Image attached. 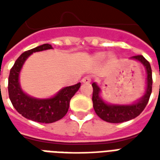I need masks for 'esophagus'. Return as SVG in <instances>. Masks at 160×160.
<instances>
[{
	"mask_svg": "<svg viewBox=\"0 0 160 160\" xmlns=\"http://www.w3.org/2000/svg\"><path fill=\"white\" fill-rule=\"evenodd\" d=\"M91 80H92V79H91V77H90V76H85V77H84V78H83V79L81 80V81H82L83 83L88 84V83H90Z\"/></svg>",
	"mask_w": 160,
	"mask_h": 160,
	"instance_id": "1",
	"label": "esophagus"
}]
</instances>
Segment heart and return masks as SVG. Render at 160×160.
<instances>
[{
  "mask_svg": "<svg viewBox=\"0 0 160 160\" xmlns=\"http://www.w3.org/2000/svg\"><path fill=\"white\" fill-rule=\"evenodd\" d=\"M104 56H105V55H104V53H100V54H98V58H100V59H103Z\"/></svg>",
  "mask_w": 160,
  "mask_h": 160,
  "instance_id": "b5f03b06",
  "label": "heart"
}]
</instances>
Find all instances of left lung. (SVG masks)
I'll use <instances>...</instances> for the list:
<instances>
[{
  "mask_svg": "<svg viewBox=\"0 0 160 160\" xmlns=\"http://www.w3.org/2000/svg\"><path fill=\"white\" fill-rule=\"evenodd\" d=\"M131 58L138 60L141 62L147 69L148 73V87L146 93L140 100L135 104L130 105H111L105 104L99 97L100 89L95 83H92V103H93L94 111L96 114L102 120L111 122V123H120L123 122H127L131 119H134L143 111L147 106L150 96L152 93V68L150 63L144 56L141 55L132 56Z\"/></svg>",
  "mask_w": 160,
  "mask_h": 160,
  "instance_id": "1",
  "label": "left lung"
}]
</instances>
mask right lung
Wrapping results in <instances>:
<instances>
[{"instance_id":"1","label":"right lung","mask_w":160,"mask_h":160,"mask_svg":"<svg viewBox=\"0 0 160 160\" xmlns=\"http://www.w3.org/2000/svg\"><path fill=\"white\" fill-rule=\"evenodd\" d=\"M52 49L44 43L21 54L12 67L8 77V95L12 106L24 118L42 123H51L67 114L71 98L80 87V83L64 87L55 97L48 99H37L22 92L19 83V71L27 57L37 51Z\"/></svg>"}]
</instances>
